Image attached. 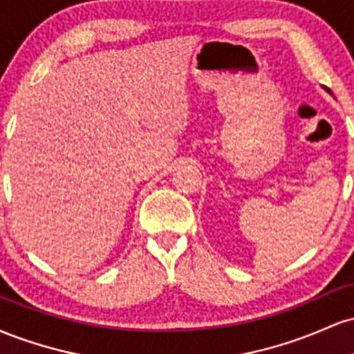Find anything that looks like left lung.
<instances>
[{"label": "left lung", "instance_id": "1", "mask_svg": "<svg viewBox=\"0 0 354 354\" xmlns=\"http://www.w3.org/2000/svg\"><path fill=\"white\" fill-rule=\"evenodd\" d=\"M326 91H330V89H326ZM330 93H331V91H330Z\"/></svg>", "mask_w": 354, "mask_h": 354}]
</instances>
